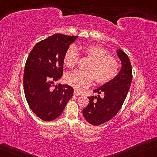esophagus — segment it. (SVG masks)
I'll list each match as a JSON object with an SVG mask.
<instances>
[{
    "instance_id": "esophagus-1",
    "label": "esophagus",
    "mask_w": 157,
    "mask_h": 157,
    "mask_svg": "<svg viewBox=\"0 0 157 157\" xmlns=\"http://www.w3.org/2000/svg\"><path fill=\"white\" fill-rule=\"evenodd\" d=\"M74 95H76V96H77V95H81V93L79 92V91H78L77 90H74Z\"/></svg>"
}]
</instances>
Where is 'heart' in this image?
<instances>
[{
    "instance_id": "1",
    "label": "heart",
    "mask_w": 157,
    "mask_h": 157,
    "mask_svg": "<svg viewBox=\"0 0 157 157\" xmlns=\"http://www.w3.org/2000/svg\"><path fill=\"white\" fill-rule=\"evenodd\" d=\"M82 54L90 59L86 64L87 71L76 70L67 74L64 81L77 90H82L92 83L95 78L99 84L107 83L114 78L119 72V64L117 58L111 56L109 52L96 45H87L81 48ZM79 54L76 48L69 46L64 55V64L74 68L78 64Z\"/></svg>"
}]
</instances>
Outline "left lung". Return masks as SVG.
Wrapping results in <instances>:
<instances>
[{
    "mask_svg": "<svg viewBox=\"0 0 157 157\" xmlns=\"http://www.w3.org/2000/svg\"><path fill=\"white\" fill-rule=\"evenodd\" d=\"M122 67L114 78L104 84L94 92L102 94L88 97L89 104L83 109V114L89 124L99 126L112 119L119 112L131 87L132 73L131 61L121 50H117Z\"/></svg>",
    "mask_w": 157,
    "mask_h": 157,
    "instance_id": "obj_1",
    "label": "left lung"
}]
</instances>
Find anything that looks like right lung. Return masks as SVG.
Wrapping results in <instances>:
<instances>
[{
  "label": "right lung",
  "instance_id": "right-lung-1",
  "mask_svg": "<svg viewBox=\"0 0 157 157\" xmlns=\"http://www.w3.org/2000/svg\"><path fill=\"white\" fill-rule=\"evenodd\" d=\"M78 36L56 33L37 43L26 59L24 90L32 112L45 121L54 120L63 112L73 95L68 85L54 83L63 74L64 55Z\"/></svg>",
  "mask_w": 157,
  "mask_h": 157
}]
</instances>
